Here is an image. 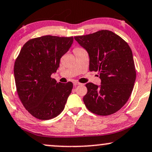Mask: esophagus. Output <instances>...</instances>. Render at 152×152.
<instances>
[{"mask_svg":"<svg viewBox=\"0 0 152 152\" xmlns=\"http://www.w3.org/2000/svg\"><path fill=\"white\" fill-rule=\"evenodd\" d=\"M73 85H74V86H77V85H80V82H77V81H75V82H73Z\"/></svg>","mask_w":152,"mask_h":152,"instance_id":"obj_1","label":"esophagus"}]
</instances>
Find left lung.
Listing matches in <instances>:
<instances>
[{"label": "left lung", "mask_w": 152, "mask_h": 152, "mask_svg": "<svg viewBox=\"0 0 152 152\" xmlns=\"http://www.w3.org/2000/svg\"><path fill=\"white\" fill-rule=\"evenodd\" d=\"M75 39L87 50L89 70L99 71L101 85L86 84V107L99 115H111L130 98L136 79L133 56L128 43L113 31L101 30Z\"/></svg>", "instance_id": "1"}]
</instances>
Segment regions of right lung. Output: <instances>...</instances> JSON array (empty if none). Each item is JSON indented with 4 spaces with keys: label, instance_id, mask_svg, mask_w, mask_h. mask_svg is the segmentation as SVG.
<instances>
[{
    "label": "right lung",
    "instance_id": "right-lung-1",
    "mask_svg": "<svg viewBox=\"0 0 152 152\" xmlns=\"http://www.w3.org/2000/svg\"><path fill=\"white\" fill-rule=\"evenodd\" d=\"M72 43V37L34 38L24 44L17 58L14 75L19 98L37 118L52 119L64 109L73 85L58 83L51 75L56 72L60 60Z\"/></svg>",
    "mask_w": 152,
    "mask_h": 152
}]
</instances>
